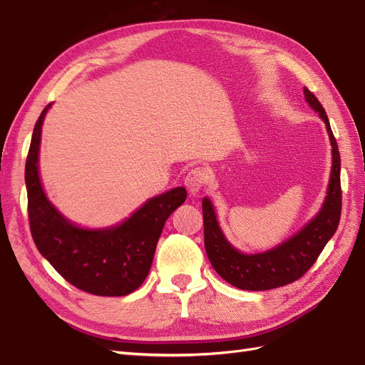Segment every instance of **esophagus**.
<instances>
[{"label": "esophagus", "instance_id": "obj_1", "mask_svg": "<svg viewBox=\"0 0 365 365\" xmlns=\"http://www.w3.org/2000/svg\"><path fill=\"white\" fill-rule=\"evenodd\" d=\"M207 178L208 176H207L205 170H202L200 168L192 169L189 173H187L185 180H184L187 190H189L192 195L200 193L204 189V185L207 184Z\"/></svg>", "mask_w": 365, "mask_h": 365}]
</instances>
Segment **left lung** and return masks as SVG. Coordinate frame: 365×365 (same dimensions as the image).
Here are the masks:
<instances>
[{"label":"left lung","mask_w":365,"mask_h":365,"mask_svg":"<svg viewBox=\"0 0 365 365\" xmlns=\"http://www.w3.org/2000/svg\"><path fill=\"white\" fill-rule=\"evenodd\" d=\"M303 91L307 105L324 121L332 146V168L319 212L303 228L274 248L263 252H242L225 237L212 200L208 196L202 200L204 244L208 260L220 277L239 289L267 291L298 280L315 263L339 224L341 158L338 145L324 108L307 88Z\"/></svg>","instance_id":"8db88e82"}]
</instances>
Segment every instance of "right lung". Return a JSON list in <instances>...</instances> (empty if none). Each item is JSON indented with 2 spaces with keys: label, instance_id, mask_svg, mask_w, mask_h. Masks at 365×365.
Segmentation results:
<instances>
[{
  "label": "right lung",
  "instance_id": "add662e5",
  "mask_svg": "<svg viewBox=\"0 0 365 365\" xmlns=\"http://www.w3.org/2000/svg\"><path fill=\"white\" fill-rule=\"evenodd\" d=\"M51 105L36 121L26 161L31 237L51 267L76 288L103 297L128 295L146 280L165 220L184 204L187 192L175 187L153 196L111 227L85 228L71 222L48 200L39 175L42 125Z\"/></svg>",
  "mask_w": 365,
  "mask_h": 365
}]
</instances>
